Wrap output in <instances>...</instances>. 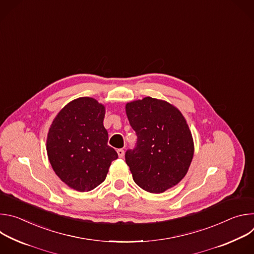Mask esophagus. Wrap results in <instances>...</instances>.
<instances>
[{
    "instance_id": "34e87169",
    "label": "esophagus",
    "mask_w": 254,
    "mask_h": 254,
    "mask_svg": "<svg viewBox=\"0 0 254 254\" xmlns=\"http://www.w3.org/2000/svg\"><path fill=\"white\" fill-rule=\"evenodd\" d=\"M118 155H119L120 158H124V156H125V151H124L123 149H119V150H118Z\"/></svg>"
}]
</instances>
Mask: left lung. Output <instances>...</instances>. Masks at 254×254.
I'll return each instance as SVG.
<instances>
[{
  "label": "left lung",
  "instance_id": "left-lung-1",
  "mask_svg": "<svg viewBox=\"0 0 254 254\" xmlns=\"http://www.w3.org/2000/svg\"><path fill=\"white\" fill-rule=\"evenodd\" d=\"M126 113L137 135L136 147L126 153L136 185L163 193L181 182L194 156L188 124L176 106L153 97L127 102Z\"/></svg>",
  "mask_w": 254,
  "mask_h": 254
}]
</instances>
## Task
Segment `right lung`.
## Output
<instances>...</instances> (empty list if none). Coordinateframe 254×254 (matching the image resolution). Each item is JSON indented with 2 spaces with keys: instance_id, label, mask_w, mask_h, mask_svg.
<instances>
[{
  "instance_id": "1",
  "label": "right lung",
  "mask_w": 254,
  "mask_h": 254,
  "mask_svg": "<svg viewBox=\"0 0 254 254\" xmlns=\"http://www.w3.org/2000/svg\"><path fill=\"white\" fill-rule=\"evenodd\" d=\"M105 106L92 97L67 103L53 120L46 141L55 174L71 189L88 192L106 178L118 153L107 144Z\"/></svg>"
}]
</instances>
